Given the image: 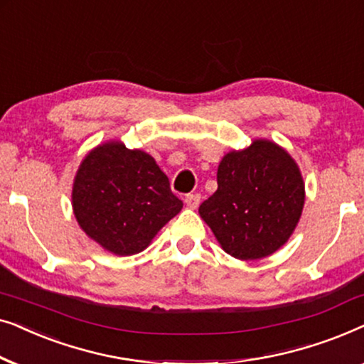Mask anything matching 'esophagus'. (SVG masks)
<instances>
[{
	"mask_svg": "<svg viewBox=\"0 0 364 364\" xmlns=\"http://www.w3.org/2000/svg\"><path fill=\"white\" fill-rule=\"evenodd\" d=\"M198 203H200V196L198 193H188L186 197V205L188 208H197Z\"/></svg>",
	"mask_w": 364,
	"mask_h": 364,
	"instance_id": "34e87169",
	"label": "esophagus"
}]
</instances>
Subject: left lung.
<instances>
[{"label": "left lung", "instance_id": "obj_1", "mask_svg": "<svg viewBox=\"0 0 364 364\" xmlns=\"http://www.w3.org/2000/svg\"><path fill=\"white\" fill-rule=\"evenodd\" d=\"M217 183L198 213L228 255L258 260L285 245L305 205V182L288 151L255 139L222 157Z\"/></svg>", "mask_w": 364, "mask_h": 364}]
</instances>
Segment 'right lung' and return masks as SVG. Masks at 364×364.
Instances as JSON below:
<instances>
[{"label":"right lung","instance_id":"add662e5","mask_svg":"<svg viewBox=\"0 0 364 364\" xmlns=\"http://www.w3.org/2000/svg\"><path fill=\"white\" fill-rule=\"evenodd\" d=\"M73 212L86 235L119 257L136 255L182 210L156 159L121 141L99 144L73 183Z\"/></svg>","mask_w":364,"mask_h":364}]
</instances>
